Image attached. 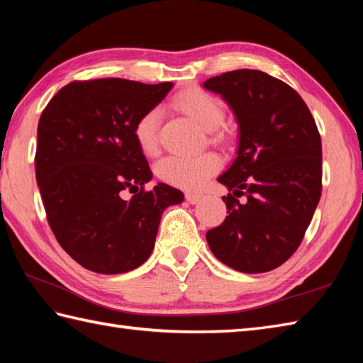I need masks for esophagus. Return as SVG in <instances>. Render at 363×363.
<instances>
[{
    "instance_id": "34e87169",
    "label": "esophagus",
    "mask_w": 363,
    "mask_h": 363,
    "mask_svg": "<svg viewBox=\"0 0 363 363\" xmlns=\"http://www.w3.org/2000/svg\"><path fill=\"white\" fill-rule=\"evenodd\" d=\"M186 199H187V203L189 204H198L199 201H201L203 199V195H199V194H186Z\"/></svg>"
}]
</instances>
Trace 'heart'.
Masks as SVG:
<instances>
[{
	"mask_svg": "<svg viewBox=\"0 0 363 363\" xmlns=\"http://www.w3.org/2000/svg\"><path fill=\"white\" fill-rule=\"evenodd\" d=\"M173 106L177 111L189 115L206 130H212L215 142L225 140V134L220 126L225 120V107L217 98L204 90L191 89L181 91L173 98ZM157 130H159V112L150 109L142 113L134 125V138L143 154H154L157 151ZM221 162L217 154L201 152L196 156H167L162 159L156 173L160 181L169 186L198 190L204 187L209 177L218 172Z\"/></svg>",
	"mask_w": 363,
	"mask_h": 363,
	"instance_id": "1",
	"label": "heart"
}]
</instances>
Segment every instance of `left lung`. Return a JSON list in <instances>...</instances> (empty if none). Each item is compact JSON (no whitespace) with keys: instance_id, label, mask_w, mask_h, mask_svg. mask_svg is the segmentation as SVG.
Segmentation results:
<instances>
[{"instance_id":"obj_1","label":"left lung","mask_w":363,"mask_h":363,"mask_svg":"<svg viewBox=\"0 0 363 363\" xmlns=\"http://www.w3.org/2000/svg\"><path fill=\"white\" fill-rule=\"evenodd\" d=\"M204 89L223 96L240 129L237 157L218 177L229 215L207 243L237 272H272L298 250L320 201L318 128L298 91L264 72H228Z\"/></svg>"}]
</instances>
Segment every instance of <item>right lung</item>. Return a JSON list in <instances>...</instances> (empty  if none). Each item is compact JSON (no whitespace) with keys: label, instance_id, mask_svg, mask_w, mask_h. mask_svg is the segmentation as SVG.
Wrapping results in <instances>:
<instances>
[{"label":"right lung","instance_id":"add662e5","mask_svg":"<svg viewBox=\"0 0 363 363\" xmlns=\"http://www.w3.org/2000/svg\"><path fill=\"white\" fill-rule=\"evenodd\" d=\"M172 82L120 78L74 81L60 89L37 128L35 177L59 245L90 272L126 273L151 256L162 213L184 194L159 182L134 138L142 113ZM128 189L130 200L122 198Z\"/></svg>","mask_w":363,"mask_h":363}]
</instances>
